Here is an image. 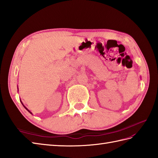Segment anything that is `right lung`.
<instances>
[{
  "mask_svg": "<svg viewBox=\"0 0 158 158\" xmlns=\"http://www.w3.org/2000/svg\"><path fill=\"white\" fill-rule=\"evenodd\" d=\"M22 105H23V103H22ZM23 107H25V108H26V110H27V111H29V112H30V114H31V112H30V111H29V110H27V108H26V107H25V106H23Z\"/></svg>",
  "mask_w": 158,
  "mask_h": 158,
  "instance_id": "obj_1",
  "label": "right lung"
}]
</instances>
